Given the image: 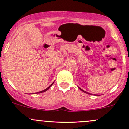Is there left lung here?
Here are the masks:
<instances>
[{
	"label": "left lung",
	"instance_id": "1",
	"mask_svg": "<svg viewBox=\"0 0 129 129\" xmlns=\"http://www.w3.org/2000/svg\"><path fill=\"white\" fill-rule=\"evenodd\" d=\"M78 88L80 89L81 90L82 92H83L86 93V94H89V95H91V94H90V93H89V92H87L85 91V90H83V89H81L80 87H78Z\"/></svg>",
	"mask_w": 129,
	"mask_h": 129
}]
</instances>
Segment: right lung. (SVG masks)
<instances>
[{
  "label": "right lung",
  "instance_id": "obj_1",
  "mask_svg": "<svg viewBox=\"0 0 129 129\" xmlns=\"http://www.w3.org/2000/svg\"><path fill=\"white\" fill-rule=\"evenodd\" d=\"M54 84V82H53V83H52V84H51V85L50 86H49V87H47V88H46V89H45V90H42V91H40V92H36V94H40V93H43V92H46V91H47V90H48L49 89V88H50V87H51V86L52 85H53V84Z\"/></svg>",
  "mask_w": 129,
  "mask_h": 129
}]
</instances>
